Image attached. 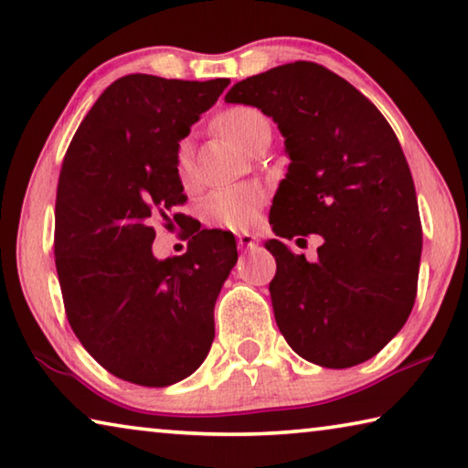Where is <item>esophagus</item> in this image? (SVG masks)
I'll return each instance as SVG.
<instances>
[{
    "label": "esophagus",
    "instance_id": "1",
    "mask_svg": "<svg viewBox=\"0 0 468 468\" xmlns=\"http://www.w3.org/2000/svg\"><path fill=\"white\" fill-rule=\"evenodd\" d=\"M256 243H258V237L256 235H251V233H239V235H237V246H239L241 250L256 246Z\"/></svg>",
    "mask_w": 468,
    "mask_h": 468
}]
</instances>
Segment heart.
<instances>
[{
  "instance_id": "1",
  "label": "heart",
  "mask_w": 468,
  "mask_h": 468,
  "mask_svg": "<svg viewBox=\"0 0 468 468\" xmlns=\"http://www.w3.org/2000/svg\"><path fill=\"white\" fill-rule=\"evenodd\" d=\"M214 129L227 137L239 150L246 152L258 137L271 135V124L261 110L250 106H233L222 110L214 118ZM176 168L183 181L194 175V160L187 144L179 145L176 152ZM264 202V194L256 185H237V187L218 189L210 194L204 204V217L212 225L227 229H248L258 220V212Z\"/></svg>"
}]
</instances>
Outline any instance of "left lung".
I'll list each match as a JSON object with an SVG mask.
<instances>
[{"instance_id": "left-lung-1", "label": "left lung", "mask_w": 468, "mask_h": 468, "mask_svg": "<svg viewBox=\"0 0 468 468\" xmlns=\"http://www.w3.org/2000/svg\"><path fill=\"white\" fill-rule=\"evenodd\" d=\"M227 103L254 106L285 137L289 166L271 207L274 235L323 237L308 262L269 239L274 321L303 360L350 368L381 352L417 298L422 233L396 133L358 89L314 62L235 83Z\"/></svg>"}]
</instances>
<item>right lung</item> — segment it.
<instances>
[{"label":"right lung","mask_w":468,"mask_h":468,"mask_svg":"<svg viewBox=\"0 0 468 468\" xmlns=\"http://www.w3.org/2000/svg\"><path fill=\"white\" fill-rule=\"evenodd\" d=\"M229 79L129 74L103 91L66 152L56 196V269L69 323L118 379L166 388L196 373L235 237L199 231L183 256H154V222L185 202L179 141ZM181 222V214H175Z\"/></svg>","instance_id":"obj_1"}]
</instances>
